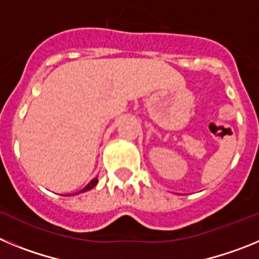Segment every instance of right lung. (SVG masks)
<instances>
[{"label":"right lung","instance_id":"obj_1","mask_svg":"<svg viewBox=\"0 0 259 259\" xmlns=\"http://www.w3.org/2000/svg\"><path fill=\"white\" fill-rule=\"evenodd\" d=\"M97 183H98V178H95V179H92V180H91V182L88 183V184H87L85 188H83V189H81V191H80V192H77V193H83V192L91 191V189L95 188L96 185H97ZM77 193H76V194H77Z\"/></svg>","mask_w":259,"mask_h":259}]
</instances>
